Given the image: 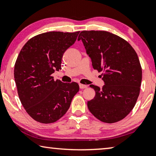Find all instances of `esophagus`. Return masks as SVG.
I'll list each match as a JSON object with an SVG mask.
<instances>
[{
    "mask_svg": "<svg viewBox=\"0 0 156 156\" xmlns=\"http://www.w3.org/2000/svg\"><path fill=\"white\" fill-rule=\"evenodd\" d=\"M79 87H80V89H83L87 87V85H85V84H79Z\"/></svg>",
    "mask_w": 156,
    "mask_h": 156,
    "instance_id": "obj_1",
    "label": "esophagus"
}]
</instances>
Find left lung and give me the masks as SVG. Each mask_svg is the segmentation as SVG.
<instances>
[{
    "label": "left lung",
    "instance_id": "8db88e82",
    "mask_svg": "<svg viewBox=\"0 0 156 156\" xmlns=\"http://www.w3.org/2000/svg\"><path fill=\"white\" fill-rule=\"evenodd\" d=\"M82 40L94 69L102 72L105 85L91 84L96 91L87 102L90 112L100 121L114 123L125 118L135 106L142 81L136 52L127 41L105 31H83Z\"/></svg>",
    "mask_w": 156,
    "mask_h": 156
}]
</instances>
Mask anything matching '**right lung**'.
I'll return each instance as SVG.
<instances>
[{
	"mask_svg": "<svg viewBox=\"0 0 156 156\" xmlns=\"http://www.w3.org/2000/svg\"><path fill=\"white\" fill-rule=\"evenodd\" d=\"M80 31H49L30 39L14 66V79L21 104L37 122L49 124L62 118L79 91L76 83H63L51 76L61 69L65 51Z\"/></svg>",
	"mask_w": 156,
	"mask_h": 156,
	"instance_id": "right-lung-1",
	"label": "right lung"
}]
</instances>
